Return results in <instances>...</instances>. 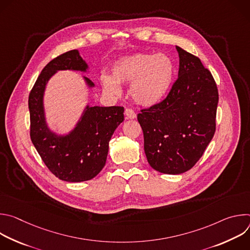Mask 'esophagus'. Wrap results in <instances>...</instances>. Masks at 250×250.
I'll return each mask as SVG.
<instances>
[{"label":"esophagus","instance_id":"34e87169","mask_svg":"<svg viewBox=\"0 0 250 250\" xmlns=\"http://www.w3.org/2000/svg\"><path fill=\"white\" fill-rule=\"evenodd\" d=\"M125 116L126 120H133L136 118V114L131 109H125Z\"/></svg>","mask_w":250,"mask_h":250}]
</instances>
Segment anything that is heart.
<instances>
[{
  "mask_svg": "<svg viewBox=\"0 0 250 250\" xmlns=\"http://www.w3.org/2000/svg\"><path fill=\"white\" fill-rule=\"evenodd\" d=\"M172 59L164 53H135L120 58L112 68V76L103 74L101 84L106 93L119 95L120 84H130L132 100L141 105L159 104L167 96L174 78Z\"/></svg>",
  "mask_w": 250,
  "mask_h": 250,
  "instance_id": "b5f03b06",
  "label": "heart"
}]
</instances>
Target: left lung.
I'll use <instances>...</instances> for the list:
<instances>
[{
    "label": "left lung",
    "mask_w": 250,
    "mask_h": 250,
    "mask_svg": "<svg viewBox=\"0 0 250 250\" xmlns=\"http://www.w3.org/2000/svg\"><path fill=\"white\" fill-rule=\"evenodd\" d=\"M179 72L165 100L141 110L137 121L144 131L149 165L164 174H181L202 157L216 131L219 93L201 60L176 46Z\"/></svg>",
    "instance_id": "8db88e82"
}]
</instances>
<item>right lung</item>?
<instances>
[{"label": "right lung", "mask_w": 250, "mask_h": 250, "mask_svg": "<svg viewBox=\"0 0 250 250\" xmlns=\"http://www.w3.org/2000/svg\"><path fill=\"white\" fill-rule=\"evenodd\" d=\"M71 70L89 73V65L77 49L65 52L51 60L42 71L28 97L30 138L42 161L60 180L83 182L93 179L104 168L109 151V141L124 122L123 106H85L74 127L58 133L47 124L44 93L48 81L58 71ZM86 86L95 84L82 76Z\"/></svg>", "instance_id": "obj_1"}]
</instances>
